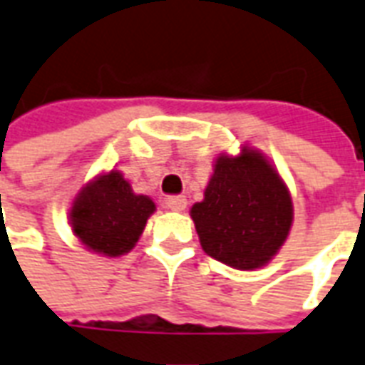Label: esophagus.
I'll use <instances>...</instances> for the list:
<instances>
[{"instance_id": "obj_1", "label": "esophagus", "mask_w": 365, "mask_h": 365, "mask_svg": "<svg viewBox=\"0 0 365 365\" xmlns=\"http://www.w3.org/2000/svg\"><path fill=\"white\" fill-rule=\"evenodd\" d=\"M165 205L171 212H182L186 207V198L185 196H171L165 200Z\"/></svg>"}]
</instances>
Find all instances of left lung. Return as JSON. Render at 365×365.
Returning a JSON list of instances; mask_svg holds the SVG:
<instances>
[{
  "instance_id": "left-lung-1",
  "label": "left lung",
  "mask_w": 365,
  "mask_h": 365,
  "mask_svg": "<svg viewBox=\"0 0 365 365\" xmlns=\"http://www.w3.org/2000/svg\"><path fill=\"white\" fill-rule=\"evenodd\" d=\"M190 215L207 256L235 269H257L289 237L292 200L269 161L242 148L237 158L219 155Z\"/></svg>"
}]
</instances>
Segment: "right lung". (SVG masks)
I'll use <instances>...</instances> for the list:
<instances>
[{
  "label": "right lung",
  "mask_w": 365,
  "mask_h": 365,
  "mask_svg": "<svg viewBox=\"0 0 365 365\" xmlns=\"http://www.w3.org/2000/svg\"><path fill=\"white\" fill-rule=\"evenodd\" d=\"M153 212L152 200L134 194L119 171H109L76 194L68 217L88 250L117 257L133 250Z\"/></svg>",
  "instance_id": "add662e5"
}]
</instances>
